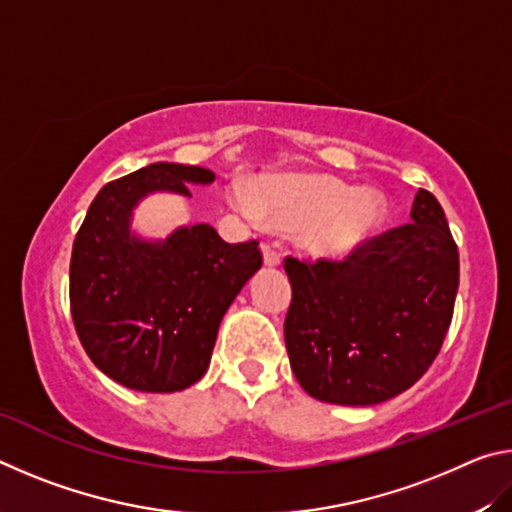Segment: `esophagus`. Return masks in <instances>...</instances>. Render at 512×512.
Returning <instances> with one entry per match:
<instances>
[{
  "label": "esophagus",
  "mask_w": 512,
  "mask_h": 512,
  "mask_svg": "<svg viewBox=\"0 0 512 512\" xmlns=\"http://www.w3.org/2000/svg\"><path fill=\"white\" fill-rule=\"evenodd\" d=\"M262 255L266 266H280V253L271 244H262Z\"/></svg>",
  "instance_id": "34e87169"
}]
</instances>
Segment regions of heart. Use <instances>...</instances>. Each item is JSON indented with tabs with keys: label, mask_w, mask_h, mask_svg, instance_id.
<instances>
[{
	"label": "heart",
	"mask_w": 512,
	"mask_h": 512,
	"mask_svg": "<svg viewBox=\"0 0 512 512\" xmlns=\"http://www.w3.org/2000/svg\"><path fill=\"white\" fill-rule=\"evenodd\" d=\"M230 203L248 219L298 230L311 255L343 259L381 230L388 205L377 189H354L325 173H289L264 180L253 196L232 187Z\"/></svg>",
	"instance_id": "b5f03b06"
}]
</instances>
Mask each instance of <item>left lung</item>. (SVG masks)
Instances as JSON below:
<instances>
[{"label": "left lung", "mask_w": 512, "mask_h": 512, "mask_svg": "<svg viewBox=\"0 0 512 512\" xmlns=\"http://www.w3.org/2000/svg\"><path fill=\"white\" fill-rule=\"evenodd\" d=\"M284 271L291 370L320 402L391 400L443 348L458 291V248L427 189L415 194L411 223L368 239L341 262L287 257Z\"/></svg>", "instance_id": "obj_1"}]
</instances>
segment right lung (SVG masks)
I'll use <instances>...</instances> for the list:
<instances>
[{
	"label": "right lung",
	"mask_w": 512,
	"mask_h": 512,
	"mask_svg": "<svg viewBox=\"0 0 512 512\" xmlns=\"http://www.w3.org/2000/svg\"><path fill=\"white\" fill-rule=\"evenodd\" d=\"M203 167L155 162L103 185L76 232L69 307L88 357L121 386L173 393L210 366L221 318L262 266L259 241L228 244L212 225L178 228L146 241L131 232L146 194L192 196L210 185Z\"/></svg>",
	"instance_id": "right-lung-1"
}]
</instances>
